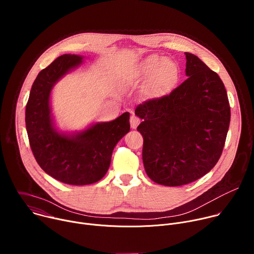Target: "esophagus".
Segmentation results:
<instances>
[{
    "mask_svg": "<svg viewBox=\"0 0 254 254\" xmlns=\"http://www.w3.org/2000/svg\"><path fill=\"white\" fill-rule=\"evenodd\" d=\"M130 126H131V128H136L137 127V126L139 125V119L137 118V117H135L134 115L133 116H131L130 117Z\"/></svg>",
    "mask_w": 254,
    "mask_h": 254,
    "instance_id": "esophagus-1",
    "label": "esophagus"
}]
</instances>
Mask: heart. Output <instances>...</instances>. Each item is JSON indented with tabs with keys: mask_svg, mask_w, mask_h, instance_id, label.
<instances>
[{
	"mask_svg": "<svg viewBox=\"0 0 254 254\" xmlns=\"http://www.w3.org/2000/svg\"><path fill=\"white\" fill-rule=\"evenodd\" d=\"M179 75L177 64L169 59L160 56H149L135 72V79H148V90L153 95L166 92Z\"/></svg>",
	"mask_w": 254,
	"mask_h": 254,
	"instance_id": "1",
	"label": "heart"
}]
</instances>
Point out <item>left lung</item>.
<instances>
[{
  "label": "left lung",
  "mask_w": 254,
  "mask_h": 254,
  "mask_svg": "<svg viewBox=\"0 0 254 254\" xmlns=\"http://www.w3.org/2000/svg\"><path fill=\"white\" fill-rule=\"evenodd\" d=\"M186 76L170 94L139 104L142 162L154 182L176 187L200 179L218 162L230 124L225 86L216 72L192 53Z\"/></svg>",
  "instance_id": "left-lung-1"
}]
</instances>
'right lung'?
Here are the masks:
<instances>
[{"label":"right lung","mask_w":254,"mask_h":254,"mask_svg":"<svg viewBox=\"0 0 254 254\" xmlns=\"http://www.w3.org/2000/svg\"><path fill=\"white\" fill-rule=\"evenodd\" d=\"M84 56L63 54L36 77L26 105V128L33 155L41 169L69 185H89L104 177L119 140L129 131V114L112 122L93 123L79 131H62L55 125L51 91Z\"/></svg>","instance_id":"add662e5"}]
</instances>
